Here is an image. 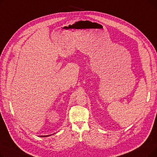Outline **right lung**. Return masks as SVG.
<instances>
[{"instance_id": "right-lung-1", "label": "right lung", "mask_w": 157, "mask_h": 157, "mask_svg": "<svg viewBox=\"0 0 157 157\" xmlns=\"http://www.w3.org/2000/svg\"><path fill=\"white\" fill-rule=\"evenodd\" d=\"M52 135H49V136H40V137H48V136H52Z\"/></svg>"}]
</instances>
